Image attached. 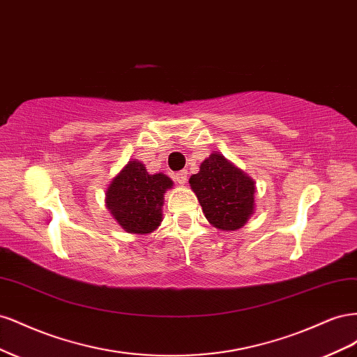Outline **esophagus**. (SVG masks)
<instances>
[{"label": "esophagus", "instance_id": "esophagus-1", "mask_svg": "<svg viewBox=\"0 0 357 357\" xmlns=\"http://www.w3.org/2000/svg\"><path fill=\"white\" fill-rule=\"evenodd\" d=\"M174 178H176V181L178 183V185H185V183L188 181V171L186 169L178 171L177 174L174 176Z\"/></svg>", "mask_w": 357, "mask_h": 357}]
</instances>
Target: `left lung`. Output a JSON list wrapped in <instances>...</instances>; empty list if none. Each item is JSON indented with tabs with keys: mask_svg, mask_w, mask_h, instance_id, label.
<instances>
[{
	"mask_svg": "<svg viewBox=\"0 0 357 357\" xmlns=\"http://www.w3.org/2000/svg\"><path fill=\"white\" fill-rule=\"evenodd\" d=\"M189 183L205 218L218 229H240L253 214L255 181L220 153L205 159Z\"/></svg>",
	"mask_w": 357,
	"mask_h": 357,
	"instance_id": "obj_1",
	"label": "left lung"
}]
</instances>
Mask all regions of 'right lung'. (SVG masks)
<instances>
[{"instance_id": "right-lung-1", "label": "right lung", "mask_w": 357, "mask_h": 357, "mask_svg": "<svg viewBox=\"0 0 357 357\" xmlns=\"http://www.w3.org/2000/svg\"><path fill=\"white\" fill-rule=\"evenodd\" d=\"M172 186L164 174H149L138 160H129L107 189V207L126 232L150 234L162 220L164 193Z\"/></svg>"}]
</instances>
